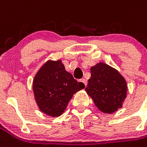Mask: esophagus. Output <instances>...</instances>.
Masks as SVG:
<instances>
[{"label": "esophagus", "mask_w": 147, "mask_h": 147, "mask_svg": "<svg viewBox=\"0 0 147 147\" xmlns=\"http://www.w3.org/2000/svg\"><path fill=\"white\" fill-rule=\"evenodd\" d=\"M80 82H81V83H83L84 86H86V80L85 79H81V80H80Z\"/></svg>", "instance_id": "1"}]
</instances>
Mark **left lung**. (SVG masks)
<instances>
[{
	"mask_svg": "<svg viewBox=\"0 0 147 147\" xmlns=\"http://www.w3.org/2000/svg\"><path fill=\"white\" fill-rule=\"evenodd\" d=\"M90 74L85 90L96 107L109 114L122 107L128 88L124 77L119 71L100 62L90 67Z\"/></svg>",
	"mask_w": 147,
	"mask_h": 147,
	"instance_id": "1",
	"label": "left lung"
}]
</instances>
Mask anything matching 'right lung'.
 I'll list each match as a JSON object with an SVG mask.
<instances>
[{
	"label": "right lung",
	"instance_id": "right-lung-1",
	"mask_svg": "<svg viewBox=\"0 0 147 147\" xmlns=\"http://www.w3.org/2000/svg\"><path fill=\"white\" fill-rule=\"evenodd\" d=\"M84 87L65 70L61 60H48L35 74L32 89L40 110L58 117L65 111L74 94Z\"/></svg>",
	"mask_w": 147,
	"mask_h": 147
}]
</instances>
